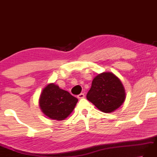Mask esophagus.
I'll return each mask as SVG.
<instances>
[{"label": "esophagus", "instance_id": "obj_1", "mask_svg": "<svg viewBox=\"0 0 157 157\" xmlns=\"http://www.w3.org/2000/svg\"><path fill=\"white\" fill-rule=\"evenodd\" d=\"M84 97H85V95L84 93H80L79 95H78V99H83V98H84Z\"/></svg>", "mask_w": 157, "mask_h": 157}]
</instances>
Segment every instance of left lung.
<instances>
[{"instance_id": "obj_1", "label": "left lung", "mask_w": 157, "mask_h": 157, "mask_svg": "<svg viewBox=\"0 0 157 157\" xmlns=\"http://www.w3.org/2000/svg\"><path fill=\"white\" fill-rule=\"evenodd\" d=\"M86 98L99 110L108 113L121 106L126 93L117 77L111 72H104L94 78Z\"/></svg>"}]
</instances>
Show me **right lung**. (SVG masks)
<instances>
[{"instance_id": "1", "label": "right lung", "mask_w": 157, "mask_h": 157, "mask_svg": "<svg viewBox=\"0 0 157 157\" xmlns=\"http://www.w3.org/2000/svg\"><path fill=\"white\" fill-rule=\"evenodd\" d=\"M78 99L54 83L42 90L39 99L40 108L45 115L53 120H64L75 108Z\"/></svg>"}]
</instances>
